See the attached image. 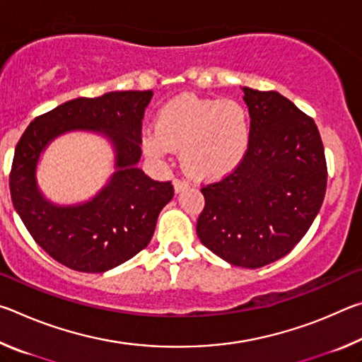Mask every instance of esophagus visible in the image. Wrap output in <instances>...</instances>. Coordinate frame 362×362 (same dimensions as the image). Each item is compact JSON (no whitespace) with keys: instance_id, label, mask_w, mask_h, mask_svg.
Returning a JSON list of instances; mask_svg holds the SVG:
<instances>
[{"instance_id":"esophagus-1","label":"esophagus","mask_w":362,"mask_h":362,"mask_svg":"<svg viewBox=\"0 0 362 362\" xmlns=\"http://www.w3.org/2000/svg\"><path fill=\"white\" fill-rule=\"evenodd\" d=\"M173 183H174L175 193H180V192H183V189H185V188H188V182L183 180V179H175Z\"/></svg>"}]
</instances>
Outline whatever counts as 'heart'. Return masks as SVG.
<instances>
[{
    "mask_svg": "<svg viewBox=\"0 0 362 362\" xmlns=\"http://www.w3.org/2000/svg\"><path fill=\"white\" fill-rule=\"evenodd\" d=\"M252 124L243 103L231 99L180 95L159 108L155 131H145L142 146L153 159L180 150L182 166L201 180L222 179L246 158Z\"/></svg>",
    "mask_w": 362,
    "mask_h": 362,
    "instance_id": "heart-1",
    "label": "heart"
}]
</instances>
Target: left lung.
<instances>
[{
	"label": "left lung",
	"instance_id": "left-lung-1",
	"mask_svg": "<svg viewBox=\"0 0 362 362\" xmlns=\"http://www.w3.org/2000/svg\"><path fill=\"white\" fill-rule=\"evenodd\" d=\"M252 137L246 158L201 188L196 233L220 259L260 268L289 254L320 212L327 166L315 121L276 90L243 88Z\"/></svg>",
	"mask_w": 362,
	"mask_h": 362
}]
</instances>
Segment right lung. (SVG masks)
<instances>
[{"instance_id":"1","label":"right lung","mask_w":362,"mask_h":362,"mask_svg":"<svg viewBox=\"0 0 362 362\" xmlns=\"http://www.w3.org/2000/svg\"><path fill=\"white\" fill-rule=\"evenodd\" d=\"M151 97V90L79 97L35 118L22 134L9 175L12 204L38 246L62 265L103 273L148 246L159 212L174 196L170 182L151 180L137 168ZM71 130L105 136L115 151V173L94 199L59 206L40 193L35 168L45 146Z\"/></svg>"}]
</instances>
